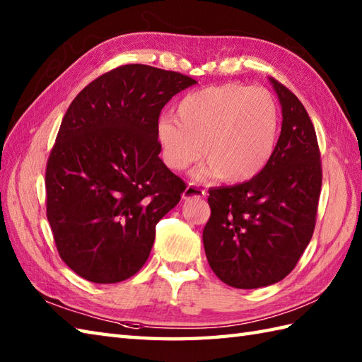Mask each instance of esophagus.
Listing matches in <instances>:
<instances>
[{
    "mask_svg": "<svg viewBox=\"0 0 362 362\" xmlns=\"http://www.w3.org/2000/svg\"><path fill=\"white\" fill-rule=\"evenodd\" d=\"M206 194V191L201 188L199 185H194V183H189V185L183 191L182 197L183 199H193V197H204Z\"/></svg>",
    "mask_w": 362,
    "mask_h": 362,
    "instance_id": "34e87169",
    "label": "esophagus"
}]
</instances>
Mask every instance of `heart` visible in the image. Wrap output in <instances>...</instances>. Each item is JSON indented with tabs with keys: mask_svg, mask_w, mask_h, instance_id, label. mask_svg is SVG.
I'll return each mask as SVG.
<instances>
[{
	"mask_svg": "<svg viewBox=\"0 0 362 362\" xmlns=\"http://www.w3.org/2000/svg\"><path fill=\"white\" fill-rule=\"evenodd\" d=\"M279 124V105L267 90L222 83L182 98L174 118L158 119L157 141L174 171L189 168L202 149L206 165L199 177L241 183L258 175L271 160Z\"/></svg>",
	"mask_w": 362,
	"mask_h": 362,
	"instance_id": "b5f03b06",
	"label": "heart"
}]
</instances>
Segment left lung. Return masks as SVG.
<instances>
[{
	"label": "left lung",
	"mask_w": 362,
	"mask_h": 362,
	"mask_svg": "<svg viewBox=\"0 0 362 362\" xmlns=\"http://www.w3.org/2000/svg\"><path fill=\"white\" fill-rule=\"evenodd\" d=\"M281 104V132L258 175L211 188L205 255L228 286L257 289L283 280L310 244L322 187L316 130L291 90L269 78Z\"/></svg>",
	"instance_id": "1"
}]
</instances>
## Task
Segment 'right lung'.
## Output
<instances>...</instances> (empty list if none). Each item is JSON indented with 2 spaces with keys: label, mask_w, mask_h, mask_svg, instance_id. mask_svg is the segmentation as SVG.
Here are the masks:
<instances>
[{
  "label": "right lung",
  "mask_w": 362,
  "mask_h": 362,
  "mask_svg": "<svg viewBox=\"0 0 362 362\" xmlns=\"http://www.w3.org/2000/svg\"><path fill=\"white\" fill-rule=\"evenodd\" d=\"M185 74L122 65L74 98L46 165V216L59 255L82 279L118 283L149 258L156 226L185 183L158 157L165 104Z\"/></svg>",
  "instance_id": "obj_1"
}]
</instances>
